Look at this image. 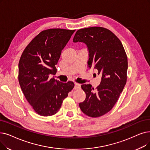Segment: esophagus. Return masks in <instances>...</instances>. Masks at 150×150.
<instances>
[{"mask_svg":"<svg viewBox=\"0 0 150 150\" xmlns=\"http://www.w3.org/2000/svg\"><path fill=\"white\" fill-rule=\"evenodd\" d=\"M81 87L80 84L77 83H75V86H74V89H80Z\"/></svg>","mask_w":150,"mask_h":150,"instance_id":"34e87169","label":"esophagus"}]
</instances>
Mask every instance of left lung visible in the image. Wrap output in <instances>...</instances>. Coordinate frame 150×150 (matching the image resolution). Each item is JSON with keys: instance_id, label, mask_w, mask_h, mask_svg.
<instances>
[{"instance_id": "1", "label": "left lung", "mask_w": 150, "mask_h": 150, "mask_svg": "<svg viewBox=\"0 0 150 150\" xmlns=\"http://www.w3.org/2000/svg\"><path fill=\"white\" fill-rule=\"evenodd\" d=\"M73 42L86 45L88 67H94L102 75L100 84L96 90L90 84H82L86 99L79 103L80 108L88 116H101L113 108L126 83L128 64L126 51L120 39L102 27L78 30Z\"/></svg>"}]
</instances>
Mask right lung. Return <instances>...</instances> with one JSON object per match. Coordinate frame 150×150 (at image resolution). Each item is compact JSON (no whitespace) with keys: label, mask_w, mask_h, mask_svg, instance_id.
I'll return each mask as SVG.
<instances>
[{"label":"right lung","mask_w":150,"mask_h":150,"mask_svg":"<svg viewBox=\"0 0 150 150\" xmlns=\"http://www.w3.org/2000/svg\"><path fill=\"white\" fill-rule=\"evenodd\" d=\"M75 30L50 29L40 32L23 51L18 64V81L23 93L34 111L50 116L60 109L74 83L50 79L61 51Z\"/></svg>","instance_id":"right-lung-1"}]
</instances>
